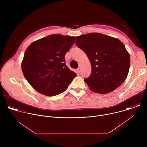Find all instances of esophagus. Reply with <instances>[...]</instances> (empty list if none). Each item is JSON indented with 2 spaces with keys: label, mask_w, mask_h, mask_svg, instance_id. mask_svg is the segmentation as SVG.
I'll list each match as a JSON object with an SVG mask.
<instances>
[{
  "label": "esophagus",
  "mask_w": 147,
  "mask_h": 147,
  "mask_svg": "<svg viewBox=\"0 0 147 147\" xmlns=\"http://www.w3.org/2000/svg\"><path fill=\"white\" fill-rule=\"evenodd\" d=\"M81 68L80 67H78V69H77V72L79 73H80V71H81Z\"/></svg>",
  "instance_id": "obj_1"
}]
</instances>
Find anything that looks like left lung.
I'll return each mask as SVG.
<instances>
[{
	"label": "left lung",
	"mask_w": 147,
	"mask_h": 147,
	"mask_svg": "<svg viewBox=\"0 0 147 147\" xmlns=\"http://www.w3.org/2000/svg\"><path fill=\"white\" fill-rule=\"evenodd\" d=\"M76 44L90 60L91 74L84 81L91 91L105 94L122 84L128 75L130 57L119 39L94 32L77 36Z\"/></svg>",
	"instance_id": "1"
}]
</instances>
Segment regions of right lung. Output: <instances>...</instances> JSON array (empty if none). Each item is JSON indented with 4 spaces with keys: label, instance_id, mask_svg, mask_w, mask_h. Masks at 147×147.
Instances as JSON below:
<instances>
[{
    "label": "right lung",
    "instance_id": "obj_1",
    "mask_svg": "<svg viewBox=\"0 0 147 147\" xmlns=\"http://www.w3.org/2000/svg\"><path fill=\"white\" fill-rule=\"evenodd\" d=\"M75 36L53 34L32 42L22 63L23 74L38 92L49 96L64 92L77 74L65 63V56Z\"/></svg>",
    "mask_w": 147,
    "mask_h": 147
}]
</instances>
